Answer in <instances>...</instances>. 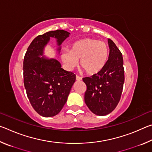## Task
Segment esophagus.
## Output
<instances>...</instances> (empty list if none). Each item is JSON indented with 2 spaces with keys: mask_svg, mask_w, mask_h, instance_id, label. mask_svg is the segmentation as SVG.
<instances>
[{
  "mask_svg": "<svg viewBox=\"0 0 152 152\" xmlns=\"http://www.w3.org/2000/svg\"><path fill=\"white\" fill-rule=\"evenodd\" d=\"M76 80H81L82 78H81L80 76H76Z\"/></svg>",
  "mask_w": 152,
  "mask_h": 152,
  "instance_id": "obj_1",
  "label": "esophagus"
}]
</instances>
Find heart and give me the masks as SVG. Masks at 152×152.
Returning a JSON list of instances; mask_svg holds the SVG:
<instances>
[{"label": "heart", "instance_id": "b5f03b06", "mask_svg": "<svg viewBox=\"0 0 152 152\" xmlns=\"http://www.w3.org/2000/svg\"><path fill=\"white\" fill-rule=\"evenodd\" d=\"M109 50L106 43L94 39H84L74 42L70 51H64L61 58L68 69L75 66L80 60V67L88 75L101 72L107 64Z\"/></svg>", "mask_w": 152, "mask_h": 152}]
</instances>
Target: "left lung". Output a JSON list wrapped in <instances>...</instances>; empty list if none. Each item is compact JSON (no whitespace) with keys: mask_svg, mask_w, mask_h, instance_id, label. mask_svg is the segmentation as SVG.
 I'll return each instance as SVG.
<instances>
[{"mask_svg":"<svg viewBox=\"0 0 152 152\" xmlns=\"http://www.w3.org/2000/svg\"><path fill=\"white\" fill-rule=\"evenodd\" d=\"M110 53L107 64L99 73L83 78L86 85L84 101L95 115L104 116L117 106L125 81L122 53L111 39H108Z\"/></svg>","mask_w":152,"mask_h":152,"instance_id":"1","label":"left lung"}]
</instances>
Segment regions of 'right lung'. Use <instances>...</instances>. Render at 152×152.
Instances as JSON below:
<instances>
[{
  "label": "right lung",
  "instance_id": "add662e5",
  "mask_svg": "<svg viewBox=\"0 0 152 152\" xmlns=\"http://www.w3.org/2000/svg\"><path fill=\"white\" fill-rule=\"evenodd\" d=\"M69 35L66 31L59 29L38 35L25 53L24 86L31 106L43 117L55 116L61 111L76 80V75L61 68L60 63L55 59L39 56L43 55V48L50 37L56 38L60 45Z\"/></svg>",
  "mask_w": 152,
  "mask_h": 152
}]
</instances>
